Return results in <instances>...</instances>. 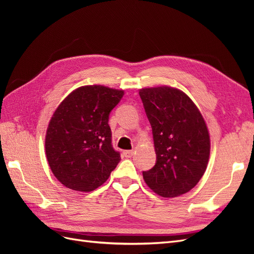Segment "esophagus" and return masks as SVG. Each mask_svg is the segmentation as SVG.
I'll list each match as a JSON object with an SVG mask.
<instances>
[{"label":"esophagus","instance_id":"obj_1","mask_svg":"<svg viewBox=\"0 0 254 254\" xmlns=\"http://www.w3.org/2000/svg\"><path fill=\"white\" fill-rule=\"evenodd\" d=\"M133 153H134V150H125L124 151V156L126 158H131L133 156Z\"/></svg>","mask_w":254,"mask_h":254}]
</instances>
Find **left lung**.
<instances>
[{"instance_id":"8db88e82","label":"left lung","mask_w":254,"mask_h":254,"mask_svg":"<svg viewBox=\"0 0 254 254\" xmlns=\"http://www.w3.org/2000/svg\"><path fill=\"white\" fill-rule=\"evenodd\" d=\"M157 155L146 184L172 198L188 193L201 179L210 157V135L200 111L182 91L171 87L141 89Z\"/></svg>"}]
</instances>
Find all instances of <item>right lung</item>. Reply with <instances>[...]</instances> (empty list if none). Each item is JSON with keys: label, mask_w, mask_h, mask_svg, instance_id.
Masks as SVG:
<instances>
[{"label": "right lung", "mask_w": 254, "mask_h": 254, "mask_svg": "<svg viewBox=\"0 0 254 254\" xmlns=\"http://www.w3.org/2000/svg\"><path fill=\"white\" fill-rule=\"evenodd\" d=\"M124 91L104 86L74 90L54 112L45 152L54 176L64 187L92 191L109 178L121 161L112 146L109 115Z\"/></svg>", "instance_id": "right-lung-1"}]
</instances>
